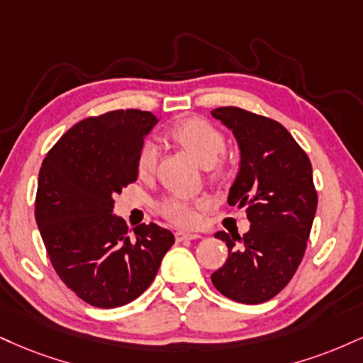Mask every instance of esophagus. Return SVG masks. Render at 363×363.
Masks as SVG:
<instances>
[{
	"instance_id": "obj_1",
	"label": "esophagus",
	"mask_w": 363,
	"mask_h": 363,
	"mask_svg": "<svg viewBox=\"0 0 363 363\" xmlns=\"http://www.w3.org/2000/svg\"><path fill=\"white\" fill-rule=\"evenodd\" d=\"M174 237H176V242H187V240L201 238V235H198V233H186V231H176V233H174Z\"/></svg>"
}]
</instances>
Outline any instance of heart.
<instances>
[{
	"label": "heart",
	"mask_w": 363,
	"mask_h": 363,
	"mask_svg": "<svg viewBox=\"0 0 363 363\" xmlns=\"http://www.w3.org/2000/svg\"><path fill=\"white\" fill-rule=\"evenodd\" d=\"M169 137L189 152L201 165L206 169L208 179L220 182L228 176L230 159L225 154V135L204 118H187L177 121L169 128ZM159 150L154 140H145L140 147L137 157V169L142 177L154 174L157 167ZM208 206L206 198H184V196H167L157 204V211L165 220L177 226H194L199 220V209Z\"/></svg>",
	"instance_id": "heart-1"
}]
</instances>
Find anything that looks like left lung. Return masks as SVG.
Returning <instances> with one entry per match:
<instances>
[{
    "label": "left lung",
    "instance_id": "obj_1",
    "mask_svg": "<svg viewBox=\"0 0 363 363\" xmlns=\"http://www.w3.org/2000/svg\"><path fill=\"white\" fill-rule=\"evenodd\" d=\"M233 130L242 167L228 203L245 206L250 230L243 237L218 231L228 260L213 272L221 294L243 304L277 296L298 270L311 233L318 193L306 152L279 121L237 106L211 111Z\"/></svg>",
    "mask_w": 363,
    "mask_h": 363
}]
</instances>
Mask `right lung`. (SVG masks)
<instances>
[{
    "mask_svg": "<svg viewBox=\"0 0 363 363\" xmlns=\"http://www.w3.org/2000/svg\"><path fill=\"white\" fill-rule=\"evenodd\" d=\"M155 116L115 110L67 130L38 172L35 220L57 276L96 308L132 303L150 286L174 235L142 223L128 237L113 196L137 181V157Z\"/></svg>",
    "mask_w": 363,
    "mask_h": 363,
    "instance_id": "obj_1",
    "label": "right lung"
}]
</instances>
